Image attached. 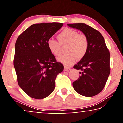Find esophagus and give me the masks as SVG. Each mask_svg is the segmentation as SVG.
Here are the masks:
<instances>
[{"label":"esophagus","instance_id":"34e87169","mask_svg":"<svg viewBox=\"0 0 123 123\" xmlns=\"http://www.w3.org/2000/svg\"><path fill=\"white\" fill-rule=\"evenodd\" d=\"M71 68L69 67H64V71H69L70 70Z\"/></svg>","mask_w":123,"mask_h":123}]
</instances>
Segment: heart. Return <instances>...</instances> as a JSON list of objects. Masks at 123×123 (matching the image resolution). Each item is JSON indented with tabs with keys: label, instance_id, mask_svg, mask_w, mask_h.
Segmentation results:
<instances>
[{
	"label": "heart",
	"instance_id": "heart-1",
	"mask_svg": "<svg viewBox=\"0 0 123 123\" xmlns=\"http://www.w3.org/2000/svg\"><path fill=\"white\" fill-rule=\"evenodd\" d=\"M59 42L53 38L47 41V46L50 53L54 56H59L61 53L62 46H66V54L60 55L57 61L66 66L73 64L76 58L81 59L86 55L88 49V39L84 34L73 29H64L57 35Z\"/></svg>",
	"mask_w": 123,
	"mask_h": 123
}]
</instances>
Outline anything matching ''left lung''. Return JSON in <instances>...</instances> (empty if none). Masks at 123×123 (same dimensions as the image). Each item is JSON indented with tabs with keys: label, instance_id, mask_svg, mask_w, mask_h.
<instances>
[{
	"label": "left lung",
	"instance_id": "1",
	"mask_svg": "<svg viewBox=\"0 0 123 123\" xmlns=\"http://www.w3.org/2000/svg\"><path fill=\"white\" fill-rule=\"evenodd\" d=\"M70 28L80 30L87 37L88 49L86 55L74 68L81 70L80 76L73 83L79 94L91 97L100 93L110 73V54L103 36L98 31L85 23L68 24Z\"/></svg>",
	"mask_w": 123,
	"mask_h": 123
}]
</instances>
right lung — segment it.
<instances>
[{
  "label": "right lung",
  "instance_id": "add662e5",
  "mask_svg": "<svg viewBox=\"0 0 123 123\" xmlns=\"http://www.w3.org/2000/svg\"><path fill=\"white\" fill-rule=\"evenodd\" d=\"M63 26L61 23L34 24L18 36L13 61L19 87L29 97L42 99L51 94L57 74L63 70L47 46Z\"/></svg>",
  "mask_w": 123,
  "mask_h": 123
}]
</instances>
